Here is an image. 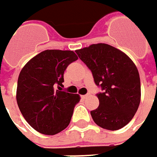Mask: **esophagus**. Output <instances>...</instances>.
Returning a JSON list of instances; mask_svg holds the SVG:
<instances>
[{
    "label": "esophagus",
    "mask_w": 157,
    "mask_h": 157,
    "mask_svg": "<svg viewBox=\"0 0 157 157\" xmlns=\"http://www.w3.org/2000/svg\"><path fill=\"white\" fill-rule=\"evenodd\" d=\"M81 97H82V99H85V98H86V97H87V94H85V95H82V96H81Z\"/></svg>",
    "instance_id": "1"
}]
</instances>
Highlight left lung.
<instances>
[{
	"label": "left lung",
	"mask_w": 157,
	"mask_h": 157,
	"mask_svg": "<svg viewBox=\"0 0 157 157\" xmlns=\"http://www.w3.org/2000/svg\"><path fill=\"white\" fill-rule=\"evenodd\" d=\"M75 52L101 89L96 94L99 107L91 111L93 121L108 130L125 127L140 103V78L135 64L126 54L107 44H93Z\"/></svg>",
	"instance_id": "1"
}]
</instances>
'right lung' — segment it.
<instances>
[{"mask_svg":"<svg viewBox=\"0 0 157 157\" xmlns=\"http://www.w3.org/2000/svg\"><path fill=\"white\" fill-rule=\"evenodd\" d=\"M77 59L74 51L45 50L30 59L20 73L18 106L27 122L41 134L56 135L71 121L80 96L59 91V86L64 82L66 67Z\"/></svg>","mask_w":157,"mask_h":157,"instance_id":"obj_1","label":"right lung"}]
</instances>
